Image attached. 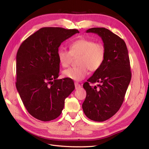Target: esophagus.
Returning a JSON list of instances; mask_svg holds the SVG:
<instances>
[{
  "instance_id": "esophagus-1",
  "label": "esophagus",
  "mask_w": 149,
  "mask_h": 149,
  "mask_svg": "<svg viewBox=\"0 0 149 149\" xmlns=\"http://www.w3.org/2000/svg\"><path fill=\"white\" fill-rule=\"evenodd\" d=\"M74 86H75V89H79L81 88V85L78 83H77V82H75L74 83Z\"/></svg>"
}]
</instances>
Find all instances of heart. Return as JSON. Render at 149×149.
<instances>
[{"label": "heart", "mask_w": 149, "mask_h": 149, "mask_svg": "<svg viewBox=\"0 0 149 149\" xmlns=\"http://www.w3.org/2000/svg\"><path fill=\"white\" fill-rule=\"evenodd\" d=\"M78 56L79 66L65 70L63 72V76L68 79L79 81L88 75V70L94 72L100 68L105 60L106 49L101 43L81 38L70 45V51L63 48L58 51V60L64 68L70 65L73 57Z\"/></svg>", "instance_id": "1"}]
</instances>
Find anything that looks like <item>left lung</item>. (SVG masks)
<instances>
[{"label":"left lung","instance_id":"left-lung-1","mask_svg":"<svg viewBox=\"0 0 149 149\" xmlns=\"http://www.w3.org/2000/svg\"><path fill=\"white\" fill-rule=\"evenodd\" d=\"M91 32L101 37L106 56L100 68L83 84L86 97L82 107L89 119L102 122L111 118L120 109L132 73L128 50L124 40L105 28L86 30V33ZM89 82H99L98 88L96 86L91 87Z\"/></svg>","mask_w":149,"mask_h":149}]
</instances>
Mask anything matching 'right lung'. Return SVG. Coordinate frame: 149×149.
Masks as SVG:
<instances>
[{
	"label": "right lung",
	"instance_id": "obj_1",
	"mask_svg": "<svg viewBox=\"0 0 149 149\" xmlns=\"http://www.w3.org/2000/svg\"><path fill=\"white\" fill-rule=\"evenodd\" d=\"M76 29L43 27L22 42L16 57V88L26 109L42 121L57 118L65 99L74 89L73 81L58 79V48Z\"/></svg>",
	"mask_w": 149,
	"mask_h": 149
}]
</instances>
